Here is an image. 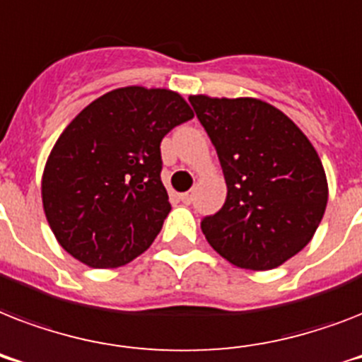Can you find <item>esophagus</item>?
<instances>
[{"label":"esophagus","mask_w":362,"mask_h":362,"mask_svg":"<svg viewBox=\"0 0 362 362\" xmlns=\"http://www.w3.org/2000/svg\"><path fill=\"white\" fill-rule=\"evenodd\" d=\"M180 199H182V203H186V204H189L193 201V193H182L180 195Z\"/></svg>","instance_id":"esophagus-1"}]
</instances>
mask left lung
Listing matches in <instances>:
<instances>
[{"instance_id":"obj_1","label":"left lung","mask_w":362,"mask_h":362,"mask_svg":"<svg viewBox=\"0 0 362 362\" xmlns=\"http://www.w3.org/2000/svg\"><path fill=\"white\" fill-rule=\"evenodd\" d=\"M220 158L227 199L201 221L238 269L270 270L297 255L320 227L329 186L321 159L291 118L261 99L189 95Z\"/></svg>"}]
</instances>
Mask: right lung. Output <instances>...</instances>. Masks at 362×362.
<instances>
[{"mask_svg": "<svg viewBox=\"0 0 362 362\" xmlns=\"http://www.w3.org/2000/svg\"><path fill=\"white\" fill-rule=\"evenodd\" d=\"M180 93L125 86L105 93L59 135L42 173V209L59 246L92 269L146 252L170 212L159 144L192 120Z\"/></svg>", "mask_w": 362, "mask_h": 362, "instance_id": "1", "label": "right lung"}]
</instances>
